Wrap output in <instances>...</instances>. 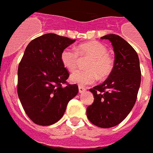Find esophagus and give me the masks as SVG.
Masks as SVG:
<instances>
[{"label":"esophagus","instance_id":"1","mask_svg":"<svg viewBox=\"0 0 153 153\" xmlns=\"http://www.w3.org/2000/svg\"><path fill=\"white\" fill-rule=\"evenodd\" d=\"M86 90V89L83 86H79V93H84L85 91Z\"/></svg>","mask_w":153,"mask_h":153}]
</instances>
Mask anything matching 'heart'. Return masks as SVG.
<instances>
[{"mask_svg": "<svg viewBox=\"0 0 153 153\" xmlns=\"http://www.w3.org/2000/svg\"><path fill=\"white\" fill-rule=\"evenodd\" d=\"M79 56H90L86 63V70H79L73 73L70 80L79 86H86L95 83L99 77L104 79L111 74L113 60L108 53L105 45L97 41H90L79 44L76 51L72 48H65L61 53L60 59L63 67L69 71H74L77 67Z\"/></svg>", "mask_w": 153, "mask_h": 153, "instance_id": "1", "label": "heart"}]
</instances>
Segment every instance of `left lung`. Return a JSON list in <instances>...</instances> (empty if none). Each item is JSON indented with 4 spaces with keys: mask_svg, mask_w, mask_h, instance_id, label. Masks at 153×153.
<instances>
[{
    "mask_svg": "<svg viewBox=\"0 0 153 153\" xmlns=\"http://www.w3.org/2000/svg\"><path fill=\"white\" fill-rule=\"evenodd\" d=\"M101 39L111 42L114 66L102 84L90 90L94 101L86 108V115L97 126L110 128L125 120L134 106L141 83V70L137 53L123 38L107 34Z\"/></svg>",
    "mask_w": 153,
    "mask_h": 153,
    "instance_id": "left-lung-1",
    "label": "left lung"
}]
</instances>
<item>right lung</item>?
I'll return each mask as SVG.
<instances>
[{"label":"right lung","mask_w":153,"mask_h":153,"mask_svg":"<svg viewBox=\"0 0 153 153\" xmlns=\"http://www.w3.org/2000/svg\"><path fill=\"white\" fill-rule=\"evenodd\" d=\"M76 40L46 33L30 42L18 67L17 94L34 123L50 126L62 118L67 103L78 93L76 84L66 83L69 73L61 53Z\"/></svg>","instance_id":"1"}]
</instances>
